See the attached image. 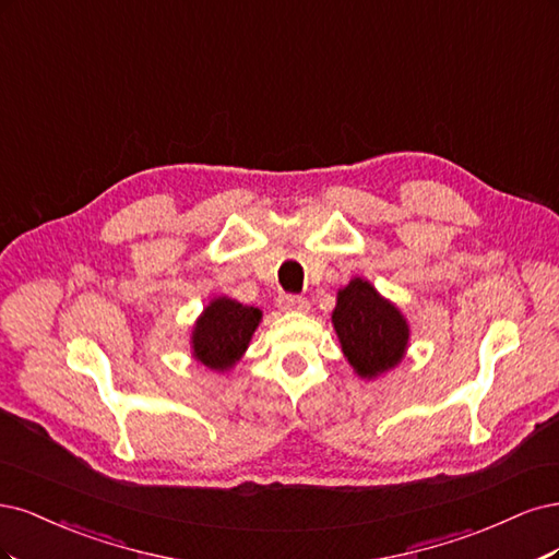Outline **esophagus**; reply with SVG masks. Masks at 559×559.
<instances>
[{
    "mask_svg": "<svg viewBox=\"0 0 559 559\" xmlns=\"http://www.w3.org/2000/svg\"><path fill=\"white\" fill-rule=\"evenodd\" d=\"M278 309L285 311V313H306L311 309V304L306 301L304 297H297V295H283L278 299Z\"/></svg>",
    "mask_w": 559,
    "mask_h": 559,
    "instance_id": "1",
    "label": "esophagus"
}]
</instances>
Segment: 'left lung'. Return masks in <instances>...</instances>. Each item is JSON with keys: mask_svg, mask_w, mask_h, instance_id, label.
I'll return each instance as SVG.
<instances>
[{"mask_svg": "<svg viewBox=\"0 0 559 559\" xmlns=\"http://www.w3.org/2000/svg\"><path fill=\"white\" fill-rule=\"evenodd\" d=\"M332 325L346 362L365 381H376L406 357L411 338L406 316L362 276L336 293Z\"/></svg>", "mask_w": 559, "mask_h": 559, "instance_id": "1", "label": "left lung"}]
</instances>
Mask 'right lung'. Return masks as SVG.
<instances>
[{
	"label": "right lung",
	"mask_w": 559,
	"mask_h": 559,
	"mask_svg": "<svg viewBox=\"0 0 559 559\" xmlns=\"http://www.w3.org/2000/svg\"><path fill=\"white\" fill-rule=\"evenodd\" d=\"M260 322L258 306H246L227 295L213 297L192 325V357L211 371L227 373L248 350Z\"/></svg>",
	"instance_id": "add662e5"
}]
</instances>
